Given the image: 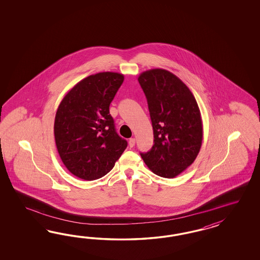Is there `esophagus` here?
<instances>
[{"instance_id":"1","label":"esophagus","mask_w":260,"mask_h":260,"mask_svg":"<svg viewBox=\"0 0 260 260\" xmlns=\"http://www.w3.org/2000/svg\"><path fill=\"white\" fill-rule=\"evenodd\" d=\"M128 146H129L131 148H134V146H135V139H134V138H131V139L128 140Z\"/></svg>"}]
</instances>
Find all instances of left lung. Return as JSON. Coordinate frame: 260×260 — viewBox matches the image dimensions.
<instances>
[{
  "instance_id": "obj_1",
  "label": "left lung",
  "mask_w": 260,
  "mask_h": 260,
  "mask_svg": "<svg viewBox=\"0 0 260 260\" xmlns=\"http://www.w3.org/2000/svg\"><path fill=\"white\" fill-rule=\"evenodd\" d=\"M138 82L146 95L154 144L140 153L150 171L173 178L196 160L202 145L203 126L197 100L189 87L170 71H144Z\"/></svg>"
}]
</instances>
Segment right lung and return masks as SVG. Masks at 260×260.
I'll return each mask as SVG.
<instances>
[{"mask_svg":"<svg viewBox=\"0 0 260 260\" xmlns=\"http://www.w3.org/2000/svg\"><path fill=\"white\" fill-rule=\"evenodd\" d=\"M124 81L117 72L83 79L64 95L56 112L54 137L63 165L84 180L111 171L127 142L119 136L110 105Z\"/></svg>","mask_w":260,"mask_h":260,"instance_id":"obj_1","label":"right lung"}]
</instances>
